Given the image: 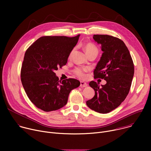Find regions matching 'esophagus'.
<instances>
[{"label": "esophagus", "mask_w": 151, "mask_h": 151, "mask_svg": "<svg viewBox=\"0 0 151 151\" xmlns=\"http://www.w3.org/2000/svg\"><path fill=\"white\" fill-rule=\"evenodd\" d=\"M88 86L87 83H85V82H83V81H81L80 82V87H87Z\"/></svg>", "instance_id": "34e87169"}]
</instances>
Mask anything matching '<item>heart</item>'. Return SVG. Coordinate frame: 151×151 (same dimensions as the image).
<instances>
[{"label": "heart", "instance_id": "1", "mask_svg": "<svg viewBox=\"0 0 151 151\" xmlns=\"http://www.w3.org/2000/svg\"><path fill=\"white\" fill-rule=\"evenodd\" d=\"M83 50L85 51L86 54L87 55V56L93 53H97L99 52L97 48L93 44H91V43H88V44H86L85 45H83ZM75 51V49H73L70 54H69V57L70 58L73 54ZM88 70V69L85 68H77L73 70L74 74L78 78H84L85 77V72H86Z\"/></svg>", "mask_w": 151, "mask_h": 151}]
</instances>
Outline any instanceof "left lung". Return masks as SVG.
Masks as SVG:
<instances>
[{"instance_id": "1", "label": "left lung", "mask_w": 151, "mask_h": 151, "mask_svg": "<svg viewBox=\"0 0 151 151\" xmlns=\"http://www.w3.org/2000/svg\"><path fill=\"white\" fill-rule=\"evenodd\" d=\"M93 39L103 51L94 70V78L104 79L106 83L100 87L91 81L89 85L95 95L86 103L97 112L107 114L118 107L127 96L134 76V64L121 39L107 35H94Z\"/></svg>"}]
</instances>
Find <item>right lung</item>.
<instances>
[{
    "label": "right lung",
    "mask_w": 151,
    "mask_h": 151,
    "mask_svg": "<svg viewBox=\"0 0 151 151\" xmlns=\"http://www.w3.org/2000/svg\"><path fill=\"white\" fill-rule=\"evenodd\" d=\"M79 35L43 36L26 51L21 71V80L30 101L45 112L58 110L68 103L70 91L80 85L75 79L59 81L55 70L66 65Z\"/></svg>",
    "instance_id": "1"
}]
</instances>
